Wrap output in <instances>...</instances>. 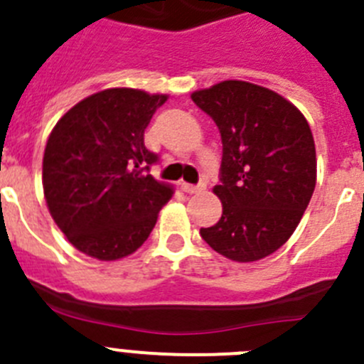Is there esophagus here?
<instances>
[{
  "label": "esophagus",
  "mask_w": 364,
  "mask_h": 364,
  "mask_svg": "<svg viewBox=\"0 0 364 364\" xmlns=\"http://www.w3.org/2000/svg\"><path fill=\"white\" fill-rule=\"evenodd\" d=\"M182 189H183V193H187V194H196V193H200V191L205 189V183H198V186H194V183H182Z\"/></svg>",
  "instance_id": "1"
}]
</instances>
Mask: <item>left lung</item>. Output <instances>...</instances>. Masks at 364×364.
<instances>
[{
	"label": "left lung",
	"mask_w": 364,
	"mask_h": 364,
	"mask_svg": "<svg viewBox=\"0 0 364 364\" xmlns=\"http://www.w3.org/2000/svg\"><path fill=\"white\" fill-rule=\"evenodd\" d=\"M223 143V215L200 235L223 257L255 262L283 246L299 225L316 182L315 141L299 109L272 90L223 81L191 95Z\"/></svg>",
	"instance_id": "obj_1"
}]
</instances>
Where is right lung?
I'll use <instances>...</instances> for the list:
<instances>
[{"mask_svg": "<svg viewBox=\"0 0 364 364\" xmlns=\"http://www.w3.org/2000/svg\"><path fill=\"white\" fill-rule=\"evenodd\" d=\"M166 95L111 88L60 118L44 152V194L67 239L99 260L134 253L173 191L149 173L145 129Z\"/></svg>", "mask_w": 364, "mask_h": 364, "instance_id": "add662e5", "label": "right lung"}]
</instances>
